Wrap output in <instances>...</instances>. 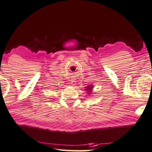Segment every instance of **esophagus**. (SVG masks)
<instances>
[{"mask_svg": "<svg viewBox=\"0 0 152 152\" xmlns=\"http://www.w3.org/2000/svg\"><path fill=\"white\" fill-rule=\"evenodd\" d=\"M75 83H76V81H75V80H72V81H71V83L72 86L75 85Z\"/></svg>", "mask_w": 152, "mask_h": 152, "instance_id": "1", "label": "esophagus"}]
</instances>
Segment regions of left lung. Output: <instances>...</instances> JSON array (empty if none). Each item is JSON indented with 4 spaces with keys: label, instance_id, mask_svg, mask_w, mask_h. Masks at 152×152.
<instances>
[{
    "label": "left lung",
    "instance_id": "8db88e82",
    "mask_svg": "<svg viewBox=\"0 0 152 152\" xmlns=\"http://www.w3.org/2000/svg\"><path fill=\"white\" fill-rule=\"evenodd\" d=\"M93 85H90L88 86H86V91H88L87 93L88 94H91L92 93V88H93V86H92Z\"/></svg>",
    "mask_w": 152,
    "mask_h": 152
}]
</instances>
